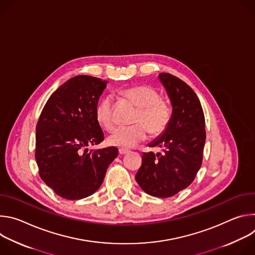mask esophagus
I'll return each mask as SVG.
<instances>
[{
    "label": "esophagus",
    "mask_w": 255,
    "mask_h": 255,
    "mask_svg": "<svg viewBox=\"0 0 255 255\" xmlns=\"http://www.w3.org/2000/svg\"><path fill=\"white\" fill-rule=\"evenodd\" d=\"M129 152L128 149H124V148H119V153L121 155H124V154H127Z\"/></svg>",
    "instance_id": "obj_1"
}]
</instances>
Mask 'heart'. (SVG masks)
<instances>
[{
	"mask_svg": "<svg viewBox=\"0 0 255 255\" xmlns=\"http://www.w3.org/2000/svg\"><path fill=\"white\" fill-rule=\"evenodd\" d=\"M122 95L138 108V112L133 119L134 125L119 127L108 136L109 144L127 149L146 139L148 132L152 136H159L166 131L171 121V109L155 89L136 86L123 90ZM95 116L104 129L114 128L116 122L111 97H105L97 104Z\"/></svg>",
	"mask_w": 255,
	"mask_h": 255,
	"instance_id": "heart-1",
	"label": "heart"
}]
</instances>
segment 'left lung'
<instances>
[{
	"mask_svg": "<svg viewBox=\"0 0 255 255\" xmlns=\"http://www.w3.org/2000/svg\"><path fill=\"white\" fill-rule=\"evenodd\" d=\"M158 77L172 105L171 121L166 131L149 144V147L163 148V152L143 153L135 178L148 195L169 198L188 188L202 165L205 116L190 86L166 72Z\"/></svg>",
	"mask_w": 255,
	"mask_h": 255,
	"instance_id": "1",
	"label": "left lung"
}]
</instances>
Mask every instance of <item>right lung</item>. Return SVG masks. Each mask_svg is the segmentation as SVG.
<instances>
[{"label": "right lung", "mask_w": 255, "mask_h": 255, "mask_svg": "<svg viewBox=\"0 0 255 255\" xmlns=\"http://www.w3.org/2000/svg\"><path fill=\"white\" fill-rule=\"evenodd\" d=\"M106 81L77 76L48 99L36 125L35 159L39 175L56 195L81 200L101 187L117 147L88 150L104 140L95 116Z\"/></svg>", "instance_id": "add662e5"}]
</instances>
